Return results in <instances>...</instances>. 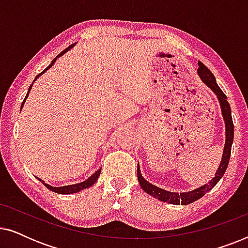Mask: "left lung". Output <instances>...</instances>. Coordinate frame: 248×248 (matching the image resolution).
Listing matches in <instances>:
<instances>
[{
  "instance_id": "obj_1",
  "label": "left lung",
  "mask_w": 248,
  "mask_h": 248,
  "mask_svg": "<svg viewBox=\"0 0 248 248\" xmlns=\"http://www.w3.org/2000/svg\"><path fill=\"white\" fill-rule=\"evenodd\" d=\"M199 69L198 73L201 80L204 82L206 86H208L210 89H211L213 93L217 94L218 97L220 107H221V113L223 121H225L226 125V142H225V148H223V154L221 161H220L219 168L217 170L215 177H213L211 181H210L208 184H204L200 186L199 188L193 189V191L189 192H184V193H175V192H169L166 191V189H162L158 186L152 185L151 183L142 177L140 172V167L138 165V179L139 183H140L141 188L143 189L145 193L154 196L155 199L160 200L162 202H168L170 204H189V203L196 201L200 198H202L203 195H205L206 193L215 187L221 177L225 174L227 167H228L229 159H230V154H232V145L233 141V123H232V109H230V105L228 101H227V96L223 93V91L220 89L218 83H217L216 78L213 76L211 71H210L208 67H206L202 62H199Z\"/></svg>"
}]
</instances>
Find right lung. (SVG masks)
Here are the masks:
<instances>
[{
  "label": "right lung",
  "instance_id": "obj_1",
  "mask_svg": "<svg viewBox=\"0 0 248 248\" xmlns=\"http://www.w3.org/2000/svg\"><path fill=\"white\" fill-rule=\"evenodd\" d=\"M74 45H76V44H72V45H71V46H69V47H67V48H65V49H64L62 53H60V54H59V55H57V56L55 57V59H54V60L52 61V63H50V64H49V65H48V66H47V69H45V70H44L42 73H39V74H38V76H37V77H36V79H35V80H33V82H35V81L37 80V78H39L40 76H42V74H43V73H45V72H46V71L49 69V67H52V66H53V64L56 62V60H57V59H59V57H60V56H62V55H63V54H65V53L67 52V50H70L71 48H72V47H73ZM31 87H32V84H30V87H29V89H28V93H27V96H26V98H25V99H23V101H22V104H21V109H22V107H23V104H25V101H26V99H27V98H28V94H29V93H30V90H31ZM100 171H101V168H100V169H98V170H97L96 172H94V174H93V175H91V176H90V177H89V178H88V179H86V181H84V182L78 183V184H73V185H67V186H61V187H54V186H50V185H48V184H46V183H44V181H43V179H40V178H38V179H39V181H40V182H42V183H43V184H44V185H45V186H46V187H47V188H48V189H50V191H52V192L59 193V194H72V193H77V192H80V191H81V189L88 188V187H90V186H91V185H93V184H94V183H96V182H97V179H98V177H99V175H100Z\"/></svg>",
  "mask_w": 248,
  "mask_h": 248
}]
</instances>
